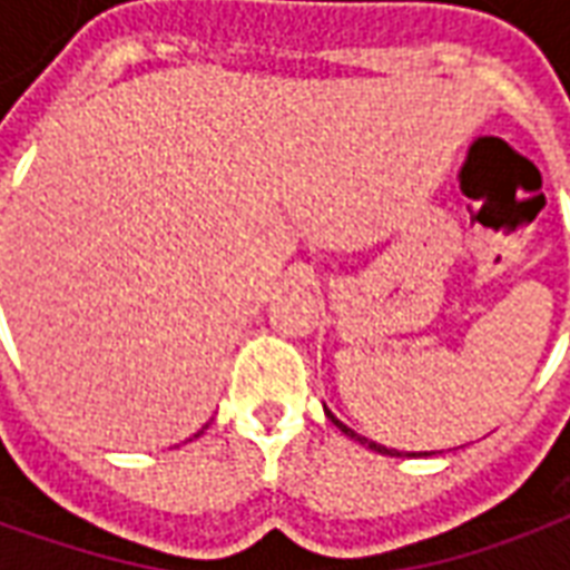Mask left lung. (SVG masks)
<instances>
[{
  "instance_id": "8db88e82",
  "label": "left lung",
  "mask_w": 570,
  "mask_h": 570,
  "mask_svg": "<svg viewBox=\"0 0 570 570\" xmlns=\"http://www.w3.org/2000/svg\"><path fill=\"white\" fill-rule=\"evenodd\" d=\"M326 419L333 421L335 428L342 430V433H347V436H351V440H357L360 445H370V449H375V452H382V454H400V452H396V449H387V445H379V442L366 440V436H360V433H354V430H351V428H345V424H342V421L335 419V415H333V412H330V409H326Z\"/></svg>"
}]
</instances>
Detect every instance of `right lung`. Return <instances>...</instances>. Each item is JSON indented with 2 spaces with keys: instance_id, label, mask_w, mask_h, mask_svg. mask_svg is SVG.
I'll return each mask as SVG.
<instances>
[{
  "instance_id": "add662e5",
  "label": "right lung",
  "mask_w": 570,
  "mask_h": 570,
  "mask_svg": "<svg viewBox=\"0 0 570 570\" xmlns=\"http://www.w3.org/2000/svg\"><path fill=\"white\" fill-rule=\"evenodd\" d=\"M195 436H198V433H195Z\"/></svg>"
}]
</instances>
